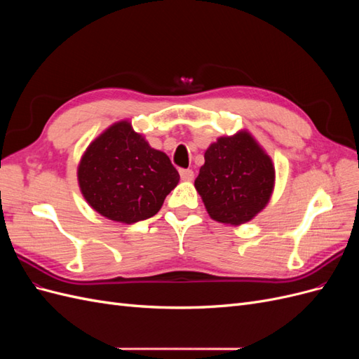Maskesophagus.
I'll return each instance as SVG.
<instances>
[{
    "mask_svg": "<svg viewBox=\"0 0 359 359\" xmlns=\"http://www.w3.org/2000/svg\"><path fill=\"white\" fill-rule=\"evenodd\" d=\"M180 175H181V180H184V181H191L193 177H194V173H193L191 169H181Z\"/></svg>",
    "mask_w": 359,
    "mask_h": 359,
    "instance_id": "esophagus-1",
    "label": "esophagus"
}]
</instances>
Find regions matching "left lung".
I'll return each instance as SVG.
<instances>
[{"label":"left lung","mask_w":359,"mask_h":359,"mask_svg":"<svg viewBox=\"0 0 359 359\" xmlns=\"http://www.w3.org/2000/svg\"><path fill=\"white\" fill-rule=\"evenodd\" d=\"M273 160L247 130L222 136L205 151L194 187L215 222L244 224L262 211L274 190Z\"/></svg>","instance_id":"8db88e82"}]
</instances>
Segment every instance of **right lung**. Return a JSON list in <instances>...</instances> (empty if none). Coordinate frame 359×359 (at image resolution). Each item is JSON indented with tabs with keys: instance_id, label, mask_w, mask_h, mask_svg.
<instances>
[{
	"instance_id": "obj_1",
	"label": "right lung",
	"mask_w": 359,
	"mask_h": 359,
	"mask_svg": "<svg viewBox=\"0 0 359 359\" xmlns=\"http://www.w3.org/2000/svg\"><path fill=\"white\" fill-rule=\"evenodd\" d=\"M85 201L94 211L132 224L156 215L180 181L163 151L151 148L128 121H118L95 137L78 166Z\"/></svg>"
}]
</instances>
